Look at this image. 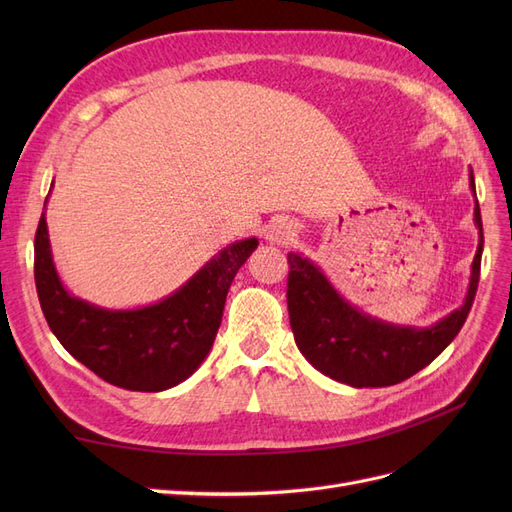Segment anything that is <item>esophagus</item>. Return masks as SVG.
I'll list each match as a JSON object with an SVG mask.
<instances>
[{
    "label": "esophagus",
    "instance_id": "obj_1",
    "mask_svg": "<svg viewBox=\"0 0 512 512\" xmlns=\"http://www.w3.org/2000/svg\"><path fill=\"white\" fill-rule=\"evenodd\" d=\"M294 237H297V226L290 220H275L267 230V239L275 245H288Z\"/></svg>",
    "mask_w": 512,
    "mask_h": 512
}]
</instances>
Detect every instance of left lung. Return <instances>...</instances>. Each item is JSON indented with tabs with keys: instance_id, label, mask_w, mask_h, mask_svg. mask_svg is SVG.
<instances>
[{
	"instance_id": "obj_1",
	"label": "left lung",
	"mask_w": 512,
	"mask_h": 512,
	"mask_svg": "<svg viewBox=\"0 0 512 512\" xmlns=\"http://www.w3.org/2000/svg\"><path fill=\"white\" fill-rule=\"evenodd\" d=\"M470 190L474 196L478 247L472 260L468 292L457 309L431 327H406L365 314L335 290L316 262L299 252L288 254L290 327L301 354L320 374L354 389L391 386L427 367L453 342L474 303L483 256V220L472 168Z\"/></svg>"
}]
</instances>
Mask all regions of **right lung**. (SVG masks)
Returning a JSON list of instances; mask_svg holds the SVG:
<instances>
[{
    "label": "right lung",
    "mask_w": 512,
    "mask_h": 512,
    "mask_svg": "<svg viewBox=\"0 0 512 512\" xmlns=\"http://www.w3.org/2000/svg\"><path fill=\"white\" fill-rule=\"evenodd\" d=\"M46 203L36 230L34 277L42 314L59 344L96 376L128 391L158 393L188 380L211 352L228 288L258 239L222 247L188 282L156 303L111 309L74 297L61 282Z\"/></svg>",
    "instance_id": "add662e5"
}]
</instances>
